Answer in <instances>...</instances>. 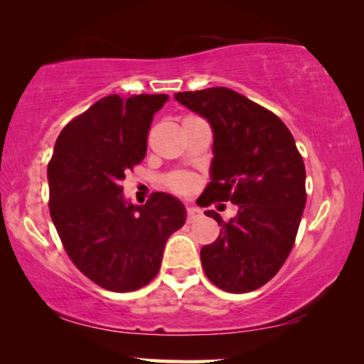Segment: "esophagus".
Wrapping results in <instances>:
<instances>
[{"label":"esophagus","instance_id":"obj_1","mask_svg":"<svg viewBox=\"0 0 364 364\" xmlns=\"http://www.w3.org/2000/svg\"><path fill=\"white\" fill-rule=\"evenodd\" d=\"M200 215H202V210L198 207H193V205L187 207V222H193Z\"/></svg>","mask_w":364,"mask_h":364}]
</instances>
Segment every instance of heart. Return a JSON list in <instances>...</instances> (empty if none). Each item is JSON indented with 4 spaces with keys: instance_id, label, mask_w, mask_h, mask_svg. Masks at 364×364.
Instances as JSON below:
<instances>
[{
    "instance_id": "1",
    "label": "heart",
    "mask_w": 364,
    "mask_h": 364,
    "mask_svg": "<svg viewBox=\"0 0 364 364\" xmlns=\"http://www.w3.org/2000/svg\"><path fill=\"white\" fill-rule=\"evenodd\" d=\"M166 183L172 192L178 193V196H191L197 188L196 177L188 176V173H173L167 178Z\"/></svg>"
}]
</instances>
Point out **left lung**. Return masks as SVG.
<instances>
[{"label": "left lung", "mask_w": 364, "mask_h": 364, "mask_svg": "<svg viewBox=\"0 0 364 364\" xmlns=\"http://www.w3.org/2000/svg\"><path fill=\"white\" fill-rule=\"evenodd\" d=\"M173 97L210 122L212 182L200 207L232 202L237 215L202 247V268L220 290L247 293L265 285L290 255L306 203L305 164L282 119L227 87L177 92ZM222 207V205H220Z\"/></svg>", "instance_id": "obj_1"}]
</instances>
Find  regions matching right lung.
Segmentation results:
<instances>
[{
  "label": "right lung",
  "mask_w": 364,
  "mask_h": 364,
  "mask_svg": "<svg viewBox=\"0 0 364 364\" xmlns=\"http://www.w3.org/2000/svg\"><path fill=\"white\" fill-rule=\"evenodd\" d=\"M167 94H111L59 134L48 164L49 213L71 262L109 291L146 287L161 268L167 238L186 223L176 197L154 192L146 205L122 196L142 162L154 114Z\"/></svg>",
  "instance_id": "right-lung-1"
}]
</instances>
